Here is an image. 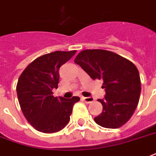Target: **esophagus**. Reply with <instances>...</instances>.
Masks as SVG:
<instances>
[{
  "label": "esophagus",
  "mask_w": 156,
  "mask_h": 156,
  "mask_svg": "<svg viewBox=\"0 0 156 156\" xmlns=\"http://www.w3.org/2000/svg\"><path fill=\"white\" fill-rule=\"evenodd\" d=\"M83 100L86 103V104H90V103H92V102L94 100L93 97H84L83 98Z\"/></svg>",
  "instance_id": "1"
}]
</instances>
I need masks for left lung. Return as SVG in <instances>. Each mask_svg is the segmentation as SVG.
Instances as JSON below:
<instances>
[{
	"label": "left lung",
	"mask_w": 156,
	"mask_h": 156,
	"mask_svg": "<svg viewBox=\"0 0 156 156\" xmlns=\"http://www.w3.org/2000/svg\"><path fill=\"white\" fill-rule=\"evenodd\" d=\"M75 62L93 80H103L106 92L99 99L103 112L94 118L99 126L118 128L129 120L137 107L140 94L139 71L132 62L113 51L87 49L80 52Z\"/></svg>",
	"instance_id": "left-lung-1"
}]
</instances>
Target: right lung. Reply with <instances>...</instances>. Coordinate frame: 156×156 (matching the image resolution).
Here are the masks:
<instances>
[{
    "label": "right lung",
    "mask_w": 156,
    "mask_h": 156,
    "mask_svg": "<svg viewBox=\"0 0 156 156\" xmlns=\"http://www.w3.org/2000/svg\"><path fill=\"white\" fill-rule=\"evenodd\" d=\"M76 51H56L43 55L30 63L18 80L16 91L21 110L27 121L38 132L52 133L63 129L70 121L75 103L71 99L54 97L57 89L59 69Z\"/></svg>",
    "instance_id": "obj_1"
}]
</instances>
